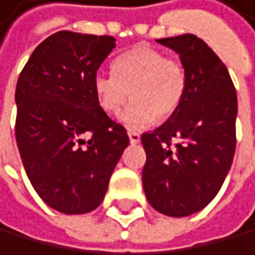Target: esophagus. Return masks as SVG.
I'll use <instances>...</instances> for the list:
<instances>
[{
	"label": "esophagus",
	"mask_w": 255,
	"mask_h": 255,
	"mask_svg": "<svg viewBox=\"0 0 255 255\" xmlns=\"http://www.w3.org/2000/svg\"><path fill=\"white\" fill-rule=\"evenodd\" d=\"M128 138H130L131 144H138V143H140V140H141L140 135H138L136 131H128Z\"/></svg>",
	"instance_id": "esophagus-1"
}]
</instances>
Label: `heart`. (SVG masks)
Returning a JSON list of instances; mask_svg holds the SVG:
<instances>
[{
    "mask_svg": "<svg viewBox=\"0 0 255 255\" xmlns=\"http://www.w3.org/2000/svg\"><path fill=\"white\" fill-rule=\"evenodd\" d=\"M93 89L101 109L117 114L131 96V104L120 115L127 128L149 127L171 117L185 94V71L176 60L151 47H135L114 61V75L97 73Z\"/></svg>",
    "mask_w": 255,
    "mask_h": 255,
    "instance_id": "obj_1",
    "label": "heart"
}]
</instances>
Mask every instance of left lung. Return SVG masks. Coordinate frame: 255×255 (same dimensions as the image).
Listing matches in <instances>:
<instances>
[{"label": "left lung", "instance_id": "left-lung-1", "mask_svg": "<svg viewBox=\"0 0 255 255\" xmlns=\"http://www.w3.org/2000/svg\"><path fill=\"white\" fill-rule=\"evenodd\" d=\"M179 55L185 94L161 127L141 135L149 205L182 218L203 210L223 185L236 149L238 96L225 63L192 34L156 40ZM177 139L172 148L170 143Z\"/></svg>", "mask_w": 255, "mask_h": 255}]
</instances>
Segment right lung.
<instances>
[{
    "label": "right lung",
    "mask_w": 255,
    "mask_h": 255,
    "mask_svg": "<svg viewBox=\"0 0 255 255\" xmlns=\"http://www.w3.org/2000/svg\"><path fill=\"white\" fill-rule=\"evenodd\" d=\"M115 38L60 30L25 63L16 86V141L38 197L66 215L93 212L128 146L96 99L93 79Z\"/></svg>",
    "instance_id": "obj_1"
}]
</instances>
